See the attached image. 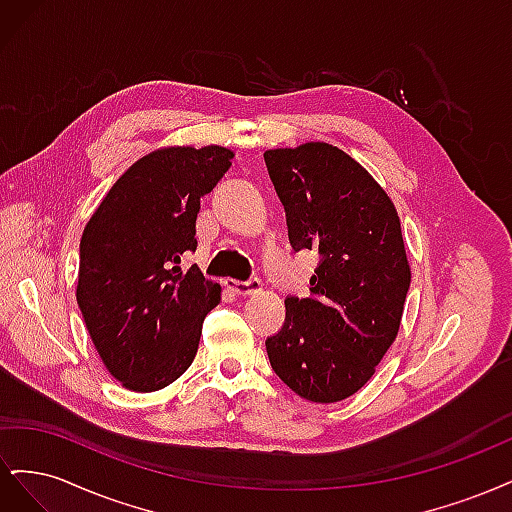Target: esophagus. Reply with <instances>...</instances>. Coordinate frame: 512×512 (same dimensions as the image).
Listing matches in <instances>:
<instances>
[{
  "label": "esophagus",
  "mask_w": 512,
  "mask_h": 512,
  "mask_svg": "<svg viewBox=\"0 0 512 512\" xmlns=\"http://www.w3.org/2000/svg\"><path fill=\"white\" fill-rule=\"evenodd\" d=\"M226 284V288L228 290H232L235 294H239V297H247V294H256V292H260V288H262V282L260 280H247V282H239V280H226L224 282Z\"/></svg>",
  "instance_id": "esophagus-1"
}]
</instances>
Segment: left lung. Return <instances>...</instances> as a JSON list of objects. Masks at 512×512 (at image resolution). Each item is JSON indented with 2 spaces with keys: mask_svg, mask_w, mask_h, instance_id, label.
I'll return each instance as SVG.
<instances>
[{
  "mask_svg": "<svg viewBox=\"0 0 512 512\" xmlns=\"http://www.w3.org/2000/svg\"><path fill=\"white\" fill-rule=\"evenodd\" d=\"M265 162L292 247L320 256L312 297L286 299L269 361L303 399L335 404L363 389L399 333L410 288L399 215L382 185L329 143L269 149Z\"/></svg>",
  "mask_w": 512,
  "mask_h": 512,
  "instance_id": "8db88e82",
  "label": "left lung"
}]
</instances>
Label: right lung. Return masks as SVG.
Returning a JSON list of instances; mask_svg holds the SVG:
<instances>
[{
	"label": "right lung",
	"instance_id": "1",
	"mask_svg": "<svg viewBox=\"0 0 512 512\" xmlns=\"http://www.w3.org/2000/svg\"><path fill=\"white\" fill-rule=\"evenodd\" d=\"M228 147H160L136 160L91 215L76 303L104 367L123 389L153 393L194 361L222 286L181 256L196 250L200 198L218 183Z\"/></svg>",
	"mask_w": 512,
	"mask_h": 512
}]
</instances>
